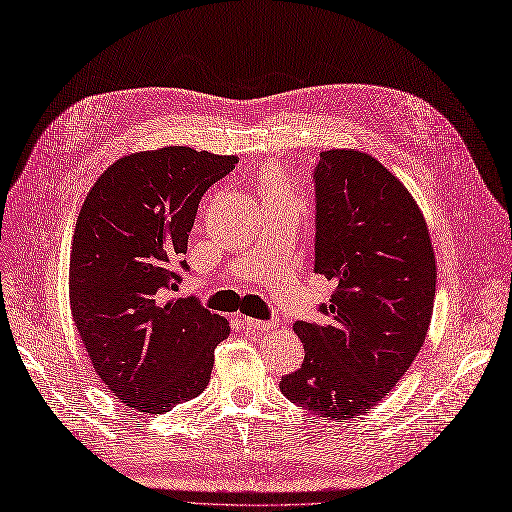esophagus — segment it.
Here are the masks:
<instances>
[{
	"instance_id": "obj_1",
	"label": "esophagus",
	"mask_w": 512,
	"mask_h": 512,
	"mask_svg": "<svg viewBox=\"0 0 512 512\" xmlns=\"http://www.w3.org/2000/svg\"><path fill=\"white\" fill-rule=\"evenodd\" d=\"M242 325L249 331H266L270 327H274V323H268V320H255V318H242Z\"/></svg>"
}]
</instances>
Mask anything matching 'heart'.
Masks as SVG:
<instances>
[{"instance_id": "heart-1", "label": "heart", "mask_w": 512, "mask_h": 512, "mask_svg": "<svg viewBox=\"0 0 512 512\" xmlns=\"http://www.w3.org/2000/svg\"><path fill=\"white\" fill-rule=\"evenodd\" d=\"M259 185H261V192H263V196H266V198H276V196L289 194L287 183L282 181V177H280V173H278L276 168H268L266 173H263Z\"/></svg>"}]
</instances>
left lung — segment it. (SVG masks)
Returning <instances> with one entry per match:
<instances>
[{
    "label": "left lung",
    "instance_id": "obj_1",
    "mask_svg": "<svg viewBox=\"0 0 512 512\" xmlns=\"http://www.w3.org/2000/svg\"><path fill=\"white\" fill-rule=\"evenodd\" d=\"M314 272L335 282L320 323L297 320L304 363L282 377L291 403L320 418L367 413L418 356L437 266L422 211L369 154L331 149L312 170Z\"/></svg>",
    "mask_w": 512,
    "mask_h": 512
}]
</instances>
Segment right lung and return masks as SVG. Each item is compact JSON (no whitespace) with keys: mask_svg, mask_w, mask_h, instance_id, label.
<instances>
[{"mask_svg":"<svg viewBox=\"0 0 512 512\" xmlns=\"http://www.w3.org/2000/svg\"><path fill=\"white\" fill-rule=\"evenodd\" d=\"M236 156L162 147L120 158L88 192L69 261L73 323L94 371L122 403L164 413L211 380L230 325L196 297H170L206 189Z\"/></svg>","mask_w":512,"mask_h":512,"instance_id":"obj_1","label":"right lung"}]
</instances>
